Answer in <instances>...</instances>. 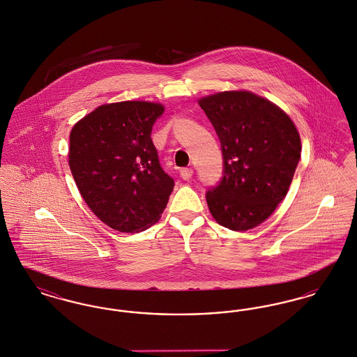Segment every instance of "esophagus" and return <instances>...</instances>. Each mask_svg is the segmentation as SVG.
I'll use <instances>...</instances> for the list:
<instances>
[{"label":"esophagus","instance_id":"1","mask_svg":"<svg viewBox=\"0 0 357 357\" xmlns=\"http://www.w3.org/2000/svg\"><path fill=\"white\" fill-rule=\"evenodd\" d=\"M179 175H181L182 179L188 181V179L192 176V170H191V169H181V170H179Z\"/></svg>","mask_w":357,"mask_h":357}]
</instances>
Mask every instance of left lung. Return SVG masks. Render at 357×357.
Instances as JSON below:
<instances>
[{
    "label": "left lung",
    "instance_id": "left-lung-1",
    "mask_svg": "<svg viewBox=\"0 0 357 357\" xmlns=\"http://www.w3.org/2000/svg\"><path fill=\"white\" fill-rule=\"evenodd\" d=\"M221 142L223 171L206 191L215 221L246 231L272 215L291 183L301 156L300 135L288 115L246 91L199 100Z\"/></svg>",
    "mask_w": 357,
    "mask_h": 357
}]
</instances>
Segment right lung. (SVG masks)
I'll return each mask as SVG.
<instances>
[{
	"label": "right lung",
	"mask_w": 357,
	"mask_h": 357,
	"mask_svg": "<svg viewBox=\"0 0 357 357\" xmlns=\"http://www.w3.org/2000/svg\"><path fill=\"white\" fill-rule=\"evenodd\" d=\"M163 111L155 102L104 104L70 131L69 167L77 188L95 215L121 233L158 221L174 188L151 139Z\"/></svg>",
	"instance_id": "right-lung-1"
}]
</instances>
